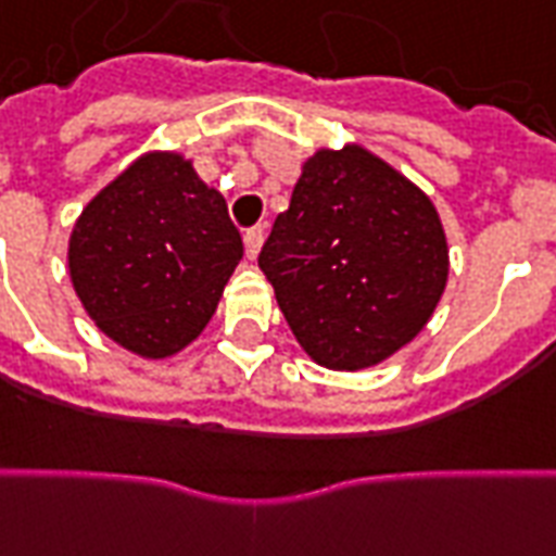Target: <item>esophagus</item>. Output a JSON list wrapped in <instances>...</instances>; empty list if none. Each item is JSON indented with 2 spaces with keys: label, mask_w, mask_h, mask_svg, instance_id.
I'll return each instance as SVG.
<instances>
[{
  "label": "esophagus",
  "mask_w": 556,
  "mask_h": 556,
  "mask_svg": "<svg viewBox=\"0 0 556 556\" xmlns=\"http://www.w3.org/2000/svg\"><path fill=\"white\" fill-rule=\"evenodd\" d=\"M265 244V229L262 226H253V229H247L244 232V250H247V258H256L258 250Z\"/></svg>",
  "instance_id": "34e87169"
}]
</instances>
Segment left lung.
Returning <instances> with one entry per match:
<instances>
[{"mask_svg":"<svg viewBox=\"0 0 556 556\" xmlns=\"http://www.w3.org/2000/svg\"><path fill=\"white\" fill-rule=\"evenodd\" d=\"M258 267L309 359L362 371L425 330L451 258L433 200L362 143H344L303 162Z\"/></svg>","mask_w":556,"mask_h":556,"instance_id":"8db88e82","label":"left lung"}]
</instances>
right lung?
<instances>
[{"label":"right lung","instance_id":"add662e5","mask_svg":"<svg viewBox=\"0 0 556 556\" xmlns=\"http://www.w3.org/2000/svg\"><path fill=\"white\" fill-rule=\"evenodd\" d=\"M244 256L220 191L176 150H150L81 208L70 282L88 318L123 351L167 359L215 315Z\"/></svg>","mask_w":556,"mask_h":556}]
</instances>
